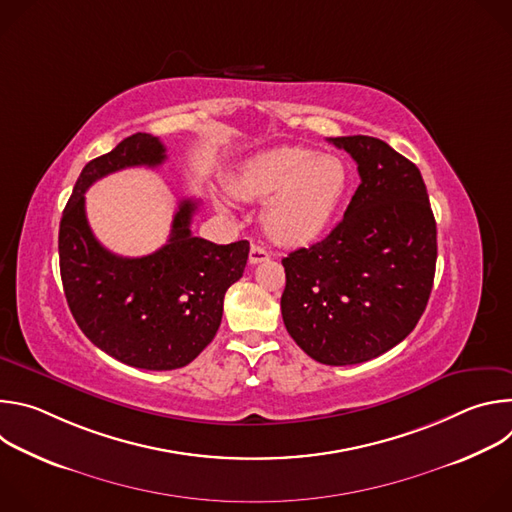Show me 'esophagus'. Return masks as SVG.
Listing matches in <instances>:
<instances>
[{
	"label": "esophagus",
	"instance_id": "obj_1",
	"mask_svg": "<svg viewBox=\"0 0 512 512\" xmlns=\"http://www.w3.org/2000/svg\"><path fill=\"white\" fill-rule=\"evenodd\" d=\"M271 259V253L261 247V245H253L251 251H249V263L251 265H257V263H263V261H269Z\"/></svg>",
	"mask_w": 512,
	"mask_h": 512
}]
</instances>
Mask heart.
I'll return each instance as SVG.
<instances>
[{
  "mask_svg": "<svg viewBox=\"0 0 512 512\" xmlns=\"http://www.w3.org/2000/svg\"><path fill=\"white\" fill-rule=\"evenodd\" d=\"M350 186L346 162L300 145H281L245 160L231 190L245 200H265L263 227L287 247L316 241L332 223Z\"/></svg>",
  "mask_w": 512,
  "mask_h": 512,
  "instance_id": "b5f03b06",
  "label": "heart"
}]
</instances>
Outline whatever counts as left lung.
Segmentation results:
<instances>
[{"label": "left lung", "mask_w": 512, "mask_h": 512, "mask_svg": "<svg viewBox=\"0 0 512 512\" xmlns=\"http://www.w3.org/2000/svg\"><path fill=\"white\" fill-rule=\"evenodd\" d=\"M360 184L330 235L281 259V316L289 336L330 367L397 346L425 312L437 231L421 172L369 135L330 137Z\"/></svg>", "instance_id": "left-lung-1"}]
</instances>
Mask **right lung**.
I'll return each instance as SVG.
<instances>
[{"instance_id":"right-lung-1","label":"right lung","mask_w":512,"mask_h":512,"mask_svg":"<svg viewBox=\"0 0 512 512\" xmlns=\"http://www.w3.org/2000/svg\"><path fill=\"white\" fill-rule=\"evenodd\" d=\"M164 160L158 137H125L83 168L58 231L62 287L79 328L109 356L145 371L182 369L212 342L227 289L243 277L249 259L247 241L214 245L192 237L196 200L180 202L168 243L152 255L119 257L95 239L87 188L123 168H156Z\"/></svg>"}]
</instances>
